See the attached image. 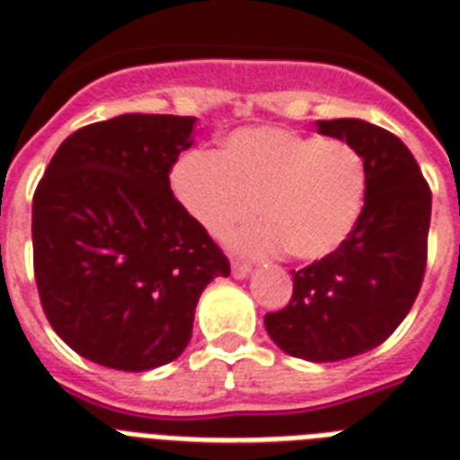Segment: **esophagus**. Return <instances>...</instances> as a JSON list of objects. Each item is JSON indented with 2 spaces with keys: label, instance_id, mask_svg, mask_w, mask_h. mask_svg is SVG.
Returning a JSON list of instances; mask_svg holds the SVG:
<instances>
[{
  "label": "esophagus",
  "instance_id": "1",
  "mask_svg": "<svg viewBox=\"0 0 460 460\" xmlns=\"http://www.w3.org/2000/svg\"><path fill=\"white\" fill-rule=\"evenodd\" d=\"M252 272V265L249 263H242V261H233V275L237 277V279H242V277H246Z\"/></svg>",
  "mask_w": 460,
  "mask_h": 460
}]
</instances>
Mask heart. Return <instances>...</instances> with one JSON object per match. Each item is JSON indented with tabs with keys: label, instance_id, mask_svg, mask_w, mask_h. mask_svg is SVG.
Listing matches in <instances>:
<instances>
[{
	"label": "heart",
	"instance_id": "b5f03b06",
	"mask_svg": "<svg viewBox=\"0 0 460 460\" xmlns=\"http://www.w3.org/2000/svg\"><path fill=\"white\" fill-rule=\"evenodd\" d=\"M171 190L190 221L239 252L268 256L287 249L296 261H320L350 237L367 195V164L343 140L291 128L258 127L230 134L216 155H188L171 171Z\"/></svg>",
	"mask_w": 460,
	"mask_h": 460
}]
</instances>
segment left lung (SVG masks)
<instances>
[{
	"instance_id": "left-lung-1",
	"label": "left lung",
	"mask_w": 460,
	"mask_h": 460,
	"mask_svg": "<svg viewBox=\"0 0 460 460\" xmlns=\"http://www.w3.org/2000/svg\"><path fill=\"white\" fill-rule=\"evenodd\" d=\"M367 164L364 208L352 234L294 275L289 305L265 314L270 339L291 358L339 362L374 350L402 324L428 261L432 192L409 147L362 119L317 121Z\"/></svg>"
}]
</instances>
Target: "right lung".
<instances>
[{"label": "right lung", "mask_w": 460, "mask_h": 460, "mask_svg": "<svg viewBox=\"0 0 460 460\" xmlns=\"http://www.w3.org/2000/svg\"><path fill=\"white\" fill-rule=\"evenodd\" d=\"M195 117L119 115L67 136L32 197L34 279L72 350L119 371L169 364L230 263L190 221L169 173Z\"/></svg>", "instance_id": "obj_1"}]
</instances>
